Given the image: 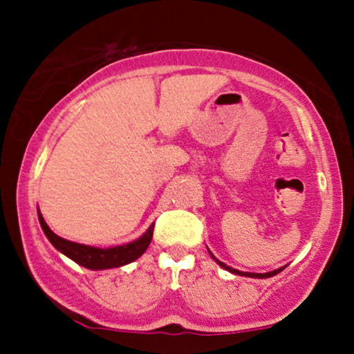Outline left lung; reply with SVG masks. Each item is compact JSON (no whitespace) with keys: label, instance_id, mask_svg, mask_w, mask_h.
<instances>
[{"label":"left lung","instance_id":"8db88e82","mask_svg":"<svg viewBox=\"0 0 354 354\" xmlns=\"http://www.w3.org/2000/svg\"><path fill=\"white\" fill-rule=\"evenodd\" d=\"M211 254V253H209ZM213 256V254H211ZM214 258V256H213ZM214 261L218 263L219 266L221 268H225V270H228V271H231V273H234V274H241V276H250V278H271V276H274V274H278L279 271L283 270V268H279V270H274V271H270V273H243V271H238V270H233V268H230V266H226L225 263H221V261H218L216 258H214Z\"/></svg>","mask_w":354,"mask_h":354}]
</instances>
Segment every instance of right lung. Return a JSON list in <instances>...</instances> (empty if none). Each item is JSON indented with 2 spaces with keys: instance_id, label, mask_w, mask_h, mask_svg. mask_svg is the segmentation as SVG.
<instances>
[{
  "instance_id": "add662e5",
  "label": "right lung",
  "mask_w": 354,
  "mask_h": 354,
  "mask_svg": "<svg viewBox=\"0 0 354 354\" xmlns=\"http://www.w3.org/2000/svg\"><path fill=\"white\" fill-rule=\"evenodd\" d=\"M39 225L46 234V238L50 239L51 245L56 250L61 251L63 254H66L68 258H71L73 261L78 263V265L88 268V270H108V268H118L128 265V263L135 261L145 253L146 248L149 246L153 238V230L154 226L151 225L148 231L136 241L128 243V245L116 246V248H108V250H101V248H93L86 245H80V243L68 241V239L59 238L58 234H55L48 228V225L44 223L41 213H38Z\"/></svg>"
}]
</instances>
